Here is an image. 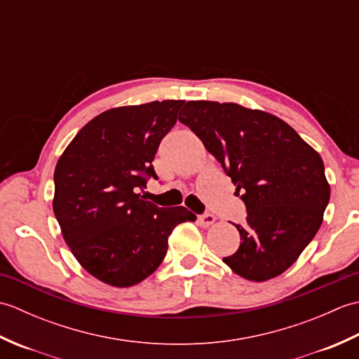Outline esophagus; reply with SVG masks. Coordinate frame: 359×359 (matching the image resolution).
<instances>
[{
	"label": "esophagus",
	"instance_id": "obj_1",
	"mask_svg": "<svg viewBox=\"0 0 359 359\" xmlns=\"http://www.w3.org/2000/svg\"><path fill=\"white\" fill-rule=\"evenodd\" d=\"M215 220H216V217H215V215H211V212H205V215H201L199 217H197V222H199V225L203 228H208L210 225L215 224Z\"/></svg>",
	"mask_w": 359,
	"mask_h": 359
}]
</instances>
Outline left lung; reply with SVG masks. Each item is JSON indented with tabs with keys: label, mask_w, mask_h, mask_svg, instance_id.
Masks as SVG:
<instances>
[{
	"label": "left lung",
	"mask_w": 359,
	"mask_h": 359,
	"mask_svg": "<svg viewBox=\"0 0 359 359\" xmlns=\"http://www.w3.org/2000/svg\"><path fill=\"white\" fill-rule=\"evenodd\" d=\"M179 121L199 137L236 185L247 224L241 245L224 257L248 280L292 266L315 238L330 199L321 156L284 120L236 103L188 102Z\"/></svg>",
	"instance_id": "obj_1"
}]
</instances>
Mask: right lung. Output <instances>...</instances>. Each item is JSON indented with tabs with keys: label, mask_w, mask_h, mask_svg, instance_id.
<instances>
[{
	"label": "right lung",
	"mask_w": 359,
	"mask_h": 359,
	"mask_svg": "<svg viewBox=\"0 0 359 359\" xmlns=\"http://www.w3.org/2000/svg\"><path fill=\"white\" fill-rule=\"evenodd\" d=\"M184 100L121 106L83 126L58 158L53 212L83 269L114 287H131L162 264L168 238L196 215L160 208L140 194L158 144Z\"/></svg>",
	"instance_id": "1"
}]
</instances>
